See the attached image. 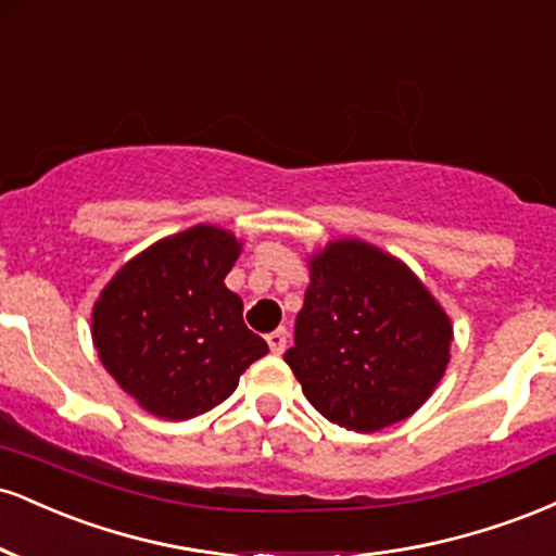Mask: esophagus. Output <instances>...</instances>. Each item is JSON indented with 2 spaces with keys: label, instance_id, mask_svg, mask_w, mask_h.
<instances>
[{
  "label": "esophagus",
  "instance_id": "obj_1",
  "mask_svg": "<svg viewBox=\"0 0 556 556\" xmlns=\"http://www.w3.org/2000/svg\"><path fill=\"white\" fill-rule=\"evenodd\" d=\"M287 329H274L271 334H266V342H269V350L274 355H282L287 350Z\"/></svg>",
  "mask_w": 556,
  "mask_h": 556
}]
</instances>
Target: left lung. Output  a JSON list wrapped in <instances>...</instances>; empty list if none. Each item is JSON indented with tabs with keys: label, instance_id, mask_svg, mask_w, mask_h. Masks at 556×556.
<instances>
[{
	"label": "left lung",
	"instance_id": "left-lung-1",
	"mask_svg": "<svg viewBox=\"0 0 556 556\" xmlns=\"http://www.w3.org/2000/svg\"><path fill=\"white\" fill-rule=\"evenodd\" d=\"M450 342V318L416 274L368 242L340 240L311 261L285 361L324 418L368 433L429 400Z\"/></svg>",
	"mask_w": 556,
	"mask_h": 556
}]
</instances>
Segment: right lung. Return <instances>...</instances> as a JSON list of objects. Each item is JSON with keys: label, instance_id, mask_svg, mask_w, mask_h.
I'll return each mask as SVG.
<instances>
[{"label": "right lung", "instance_id": "right-lung-1", "mask_svg": "<svg viewBox=\"0 0 556 556\" xmlns=\"http://www.w3.org/2000/svg\"><path fill=\"white\" fill-rule=\"evenodd\" d=\"M238 253L240 242L225 229L190 227L125 264L96 300L101 363L159 418L212 410L269 353L242 321V300L225 287Z\"/></svg>", "mask_w": 556, "mask_h": 556}]
</instances>
